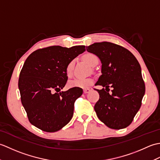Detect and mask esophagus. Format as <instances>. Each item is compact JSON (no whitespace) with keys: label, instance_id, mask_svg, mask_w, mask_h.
Listing matches in <instances>:
<instances>
[{"label":"esophagus","instance_id":"1","mask_svg":"<svg viewBox=\"0 0 160 160\" xmlns=\"http://www.w3.org/2000/svg\"><path fill=\"white\" fill-rule=\"evenodd\" d=\"M91 89H88V88H87V89H84L83 90V91H84V93H89L90 91H91Z\"/></svg>","mask_w":160,"mask_h":160}]
</instances>
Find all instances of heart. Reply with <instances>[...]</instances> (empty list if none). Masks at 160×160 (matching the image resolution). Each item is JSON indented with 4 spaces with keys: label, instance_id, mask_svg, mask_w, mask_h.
Here are the masks:
<instances>
[{
    "label": "heart",
    "instance_id": "obj_1",
    "mask_svg": "<svg viewBox=\"0 0 160 160\" xmlns=\"http://www.w3.org/2000/svg\"><path fill=\"white\" fill-rule=\"evenodd\" d=\"M82 59L89 64L91 67H95L99 62L98 56L92 53H87L83 55ZM75 64L74 60H71L67 64L66 67V74L67 76H71L72 75L73 67ZM93 83V80L91 78H76V79L70 80L69 82V87H77L81 89H85L90 87Z\"/></svg>",
    "mask_w": 160,
    "mask_h": 160
}]
</instances>
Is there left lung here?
I'll use <instances>...</instances> for the list:
<instances>
[{"label":"left lung","mask_w":160,"mask_h":160,"mask_svg":"<svg viewBox=\"0 0 160 160\" xmlns=\"http://www.w3.org/2000/svg\"><path fill=\"white\" fill-rule=\"evenodd\" d=\"M87 47L102 62V75L96 84L106 89H96L100 98L94 109L98 118L111 128L127 127L140 108L145 93L140 64L131 52L116 44L101 42Z\"/></svg>","instance_id":"obj_1"}]
</instances>
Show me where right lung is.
Listing matches in <instances>:
<instances>
[{"instance_id":"add662e5","label":"right lung","mask_w":160,"mask_h":160,"mask_svg":"<svg viewBox=\"0 0 160 160\" xmlns=\"http://www.w3.org/2000/svg\"><path fill=\"white\" fill-rule=\"evenodd\" d=\"M85 51V46L70 48L51 46L32 53L20 71V99L30 123L46 132H56L69 123L74 102L82 94L81 88L67 91L66 67Z\"/></svg>"}]
</instances>
